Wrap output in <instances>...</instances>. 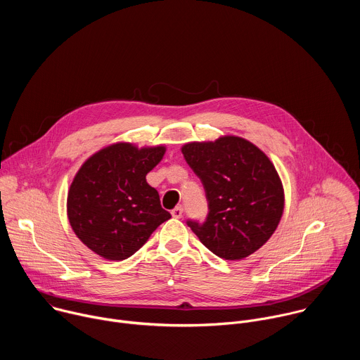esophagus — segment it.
Returning <instances> with one entry per match:
<instances>
[{
  "instance_id": "obj_1",
  "label": "esophagus",
  "mask_w": 360,
  "mask_h": 360,
  "mask_svg": "<svg viewBox=\"0 0 360 360\" xmlns=\"http://www.w3.org/2000/svg\"><path fill=\"white\" fill-rule=\"evenodd\" d=\"M171 214H172L174 218H182V215H184V208H182V207H176V208H174V210L171 211Z\"/></svg>"
}]
</instances>
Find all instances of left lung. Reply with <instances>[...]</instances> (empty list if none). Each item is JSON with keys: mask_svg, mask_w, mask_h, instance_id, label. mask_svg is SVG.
Instances as JSON below:
<instances>
[{"mask_svg": "<svg viewBox=\"0 0 360 360\" xmlns=\"http://www.w3.org/2000/svg\"><path fill=\"white\" fill-rule=\"evenodd\" d=\"M208 200L203 222L186 225L222 259H243L275 232L283 214V188L265 153L239 136L182 146Z\"/></svg>", "mask_w": 360, "mask_h": 360, "instance_id": "left-lung-1", "label": "left lung"}]
</instances>
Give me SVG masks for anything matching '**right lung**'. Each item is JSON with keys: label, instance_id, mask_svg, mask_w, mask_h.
I'll return each instance as SVG.
<instances>
[{"label": "right lung", "instance_id": "obj_1", "mask_svg": "<svg viewBox=\"0 0 360 360\" xmlns=\"http://www.w3.org/2000/svg\"><path fill=\"white\" fill-rule=\"evenodd\" d=\"M164 153V146L138 149L121 142L96 152L78 171L68 192V219L96 255L124 261L171 218L145 179Z\"/></svg>", "mask_w": 360, "mask_h": 360}]
</instances>
